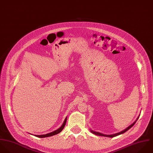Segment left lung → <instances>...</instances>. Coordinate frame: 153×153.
<instances>
[{"instance_id":"obj_1","label":"left lung","mask_w":153,"mask_h":153,"mask_svg":"<svg viewBox=\"0 0 153 153\" xmlns=\"http://www.w3.org/2000/svg\"><path fill=\"white\" fill-rule=\"evenodd\" d=\"M138 118H139V117L137 118V120L135 121V122H134L132 124H131L130 126H129L128 127H127L125 129H124V130H123L121 132H118V133H116V134H112V135H105V134H102V133H100V132H96V131H93V130H91V132H92V134H95V135H99V136H103V137H111V138H112V137H116V136H117V135H121V134H122L123 133H124V132H125L126 131H127L128 129H129L135 123V122L136 121L138 120Z\"/></svg>"}]
</instances>
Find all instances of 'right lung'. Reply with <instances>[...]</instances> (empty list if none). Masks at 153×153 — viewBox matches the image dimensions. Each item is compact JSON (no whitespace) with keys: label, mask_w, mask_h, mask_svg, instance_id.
Returning a JSON list of instances; mask_svg holds the SVG:
<instances>
[{"label":"right lung","mask_w":153,"mask_h":153,"mask_svg":"<svg viewBox=\"0 0 153 153\" xmlns=\"http://www.w3.org/2000/svg\"><path fill=\"white\" fill-rule=\"evenodd\" d=\"M66 121H67V117L65 118L64 121L63 122L62 125H61V127L59 128L58 129L52 132H50V133H48V134H44V135H35V137H37L38 138H45V137H51L53 135H56L59 133H60L61 132V131L63 129L65 123H66Z\"/></svg>","instance_id":"right-lung-1"}]
</instances>
